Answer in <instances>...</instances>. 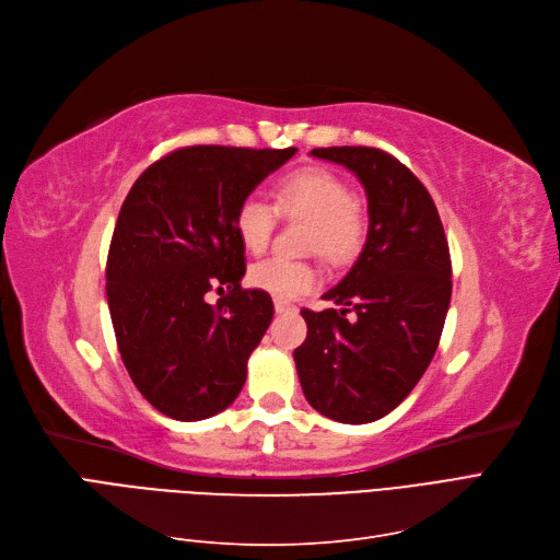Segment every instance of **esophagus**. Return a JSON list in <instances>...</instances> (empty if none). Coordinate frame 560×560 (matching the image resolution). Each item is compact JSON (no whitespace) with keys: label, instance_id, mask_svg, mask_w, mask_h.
<instances>
[{"label":"esophagus","instance_id":"34e87169","mask_svg":"<svg viewBox=\"0 0 560 560\" xmlns=\"http://www.w3.org/2000/svg\"><path fill=\"white\" fill-rule=\"evenodd\" d=\"M275 312L277 314H295L298 306L291 302H283V300H275Z\"/></svg>","mask_w":560,"mask_h":560}]
</instances>
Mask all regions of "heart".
Returning a JSON list of instances; mask_svg holds the SVG:
<instances>
[{
  "label": "heart",
  "instance_id": "heart-1",
  "mask_svg": "<svg viewBox=\"0 0 560 560\" xmlns=\"http://www.w3.org/2000/svg\"><path fill=\"white\" fill-rule=\"evenodd\" d=\"M275 211L265 198L252 194L240 200L233 214V228L240 244L248 254H262L272 240L277 212L312 221L308 248L329 262L353 258L366 235V221L355 205L350 184L320 165L293 171L275 189ZM248 283L275 300H295L318 283L316 267L308 262H291L269 258L248 269Z\"/></svg>",
  "mask_w": 560,
  "mask_h": 560
}]
</instances>
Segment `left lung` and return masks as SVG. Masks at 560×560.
Instances as JSON below:
<instances>
[{
    "instance_id": "8db88e82",
    "label": "left lung",
    "mask_w": 560,
    "mask_h": 560,
    "mask_svg": "<svg viewBox=\"0 0 560 560\" xmlns=\"http://www.w3.org/2000/svg\"><path fill=\"white\" fill-rule=\"evenodd\" d=\"M312 154L358 175L369 233L350 272L323 295L341 308L302 312L306 339L293 358L308 404L329 420L366 424L410 395L436 353L452 298L447 237L424 184L392 154L376 148Z\"/></svg>"
}]
</instances>
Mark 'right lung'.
Listing matches in <instances>:
<instances>
[{"label":"right lung","instance_id":"1","mask_svg":"<svg viewBox=\"0 0 560 560\" xmlns=\"http://www.w3.org/2000/svg\"><path fill=\"white\" fill-rule=\"evenodd\" d=\"M295 152L182 148L152 163L124 200L106 295L121 362L163 416L198 422L237 399L275 304L240 285L246 267L233 214ZM212 287L224 293L217 305L206 302Z\"/></svg>","mask_w":560,"mask_h":560}]
</instances>
